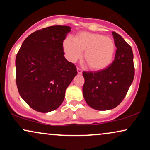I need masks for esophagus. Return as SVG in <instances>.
I'll return each mask as SVG.
<instances>
[{"label": "esophagus", "instance_id": "obj_1", "mask_svg": "<svg viewBox=\"0 0 150 150\" xmlns=\"http://www.w3.org/2000/svg\"><path fill=\"white\" fill-rule=\"evenodd\" d=\"M77 71H78V74H81L82 72H83L82 69L79 68V67H77Z\"/></svg>", "mask_w": 150, "mask_h": 150}]
</instances>
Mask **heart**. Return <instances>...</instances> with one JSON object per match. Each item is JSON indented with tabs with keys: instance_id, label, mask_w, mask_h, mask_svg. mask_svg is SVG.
Masks as SVG:
<instances>
[{
	"instance_id": "1",
	"label": "heart",
	"mask_w": 150,
	"mask_h": 150,
	"mask_svg": "<svg viewBox=\"0 0 150 150\" xmlns=\"http://www.w3.org/2000/svg\"><path fill=\"white\" fill-rule=\"evenodd\" d=\"M66 59L74 63L82 57L90 69L102 70L111 63L115 52V44L111 38L101 34L81 32L74 37H67L63 42Z\"/></svg>"
}]
</instances>
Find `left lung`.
I'll use <instances>...</instances> for the list:
<instances>
[{
    "label": "left lung",
    "instance_id": "8db88e82",
    "mask_svg": "<svg viewBox=\"0 0 150 150\" xmlns=\"http://www.w3.org/2000/svg\"><path fill=\"white\" fill-rule=\"evenodd\" d=\"M112 33L117 48L113 62L102 70L83 72L84 98L90 107L98 110L117 106L126 96L134 76L132 48L118 33Z\"/></svg>",
    "mask_w": 150,
    "mask_h": 150
}]
</instances>
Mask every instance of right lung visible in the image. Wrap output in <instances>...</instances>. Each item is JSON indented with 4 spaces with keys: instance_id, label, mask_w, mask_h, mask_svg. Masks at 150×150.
Segmentation results:
<instances>
[{
    "instance_id": "right-lung-1",
    "label": "right lung",
    "mask_w": 150,
    "mask_h": 150,
    "mask_svg": "<svg viewBox=\"0 0 150 150\" xmlns=\"http://www.w3.org/2000/svg\"><path fill=\"white\" fill-rule=\"evenodd\" d=\"M68 26H52L26 38L16 58V85L21 98L33 109L52 111L64 100L65 90L77 74L65 58L63 42Z\"/></svg>"
}]
</instances>
